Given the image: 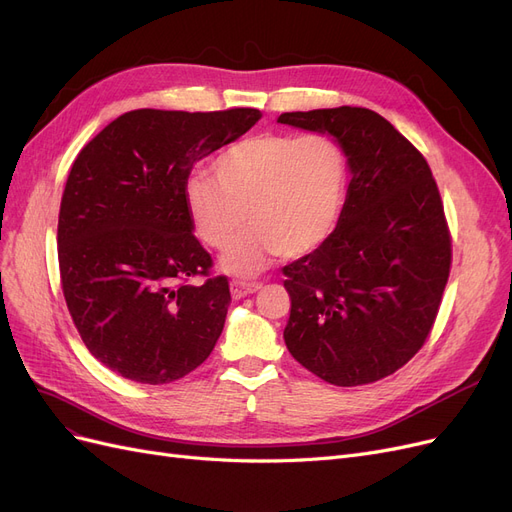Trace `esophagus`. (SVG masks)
I'll use <instances>...</instances> for the list:
<instances>
[{
  "label": "esophagus",
  "instance_id": "1",
  "mask_svg": "<svg viewBox=\"0 0 512 512\" xmlns=\"http://www.w3.org/2000/svg\"><path fill=\"white\" fill-rule=\"evenodd\" d=\"M259 288H261V282H249V280H234L230 284V291H232L234 299H242L247 295H253V293L259 291Z\"/></svg>",
  "mask_w": 512,
  "mask_h": 512
}]
</instances>
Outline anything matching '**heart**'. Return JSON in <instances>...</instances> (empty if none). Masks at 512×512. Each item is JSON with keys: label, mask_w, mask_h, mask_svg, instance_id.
<instances>
[{"label": "heart", "mask_w": 512, "mask_h": 512, "mask_svg": "<svg viewBox=\"0 0 512 512\" xmlns=\"http://www.w3.org/2000/svg\"><path fill=\"white\" fill-rule=\"evenodd\" d=\"M213 177L194 175L186 205L196 234L224 251V270L251 276L270 255H307L332 234L347 190V157L324 133H261L226 148L211 165Z\"/></svg>", "instance_id": "b5f03b06"}]
</instances>
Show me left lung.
Wrapping results in <instances>:
<instances>
[{"instance_id":"8db88e82","label":"left lung","mask_w":512,"mask_h":512,"mask_svg":"<svg viewBox=\"0 0 512 512\" xmlns=\"http://www.w3.org/2000/svg\"><path fill=\"white\" fill-rule=\"evenodd\" d=\"M278 123L328 133L351 171L335 232L282 268L291 295L284 343L330 385L381 381L425 345L448 284L452 238L437 182L374 110L282 113Z\"/></svg>"}]
</instances>
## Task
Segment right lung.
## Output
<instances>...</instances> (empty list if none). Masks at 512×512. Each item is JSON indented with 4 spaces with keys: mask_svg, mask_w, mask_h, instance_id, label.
I'll use <instances>...</instances> for the list:
<instances>
[{
    "mask_svg": "<svg viewBox=\"0 0 512 512\" xmlns=\"http://www.w3.org/2000/svg\"><path fill=\"white\" fill-rule=\"evenodd\" d=\"M259 119L257 108H140L77 154L58 215L62 293L85 347L125 379H182L224 330L230 284L209 274L192 234L188 175ZM196 275L206 282L190 283Z\"/></svg>",
    "mask_w": 512,
    "mask_h": 512,
    "instance_id": "add662e5",
    "label": "right lung"
}]
</instances>
